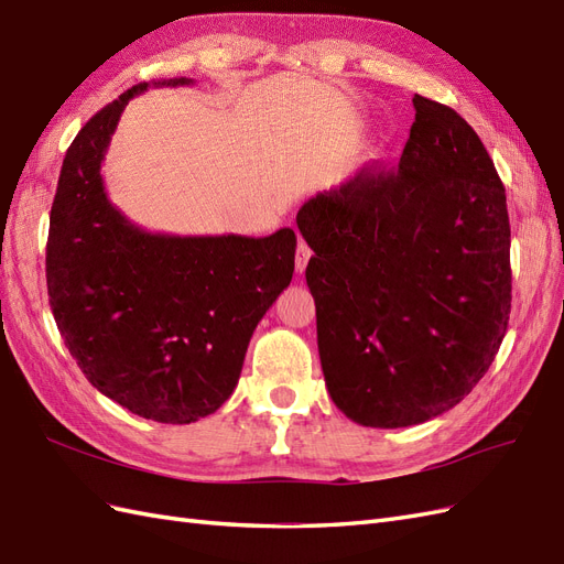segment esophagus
<instances>
[{"label":"esophagus","instance_id":"1","mask_svg":"<svg viewBox=\"0 0 564 564\" xmlns=\"http://www.w3.org/2000/svg\"><path fill=\"white\" fill-rule=\"evenodd\" d=\"M310 257H312L310 246L304 243V240H300V243H297V252H295V269H297V273H302L304 269H307Z\"/></svg>","mask_w":564,"mask_h":564}]
</instances>
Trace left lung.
Listing matches in <instances>:
<instances>
[{
	"mask_svg": "<svg viewBox=\"0 0 564 564\" xmlns=\"http://www.w3.org/2000/svg\"><path fill=\"white\" fill-rule=\"evenodd\" d=\"M397 167L310 198L297 229L335 406L366 427L454 409L489 371L510 316L506 188L454 108L413 96Z\"/></svg>",
	"mask_w": 564,
	"mask_h": 564,
	"instance_id": "8db88e82",
	"label": "left lung"
}]
</instances>
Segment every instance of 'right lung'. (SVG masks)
I'll return each instance as SVG.
<instances>
[{
	"instance_id": "1",
	"label": "right lung",
	"mask_w": 564,
	"mask_h": 564,
	"mask_svg": "<svg viewBox=\"0 0 564 564\" xmlns=\"http://www.w3.org/2000/svg\"><path fill=\"white\" fill-rule=\"evenodd\" d=\"M143 89L96 112L63 158L46 288L63 343L96 390L149 421L186 425L231 397L252 330L291 285L297 238L167 236L127 219L108 200L101 163Z\"/></svg>"
}]
</instances>
